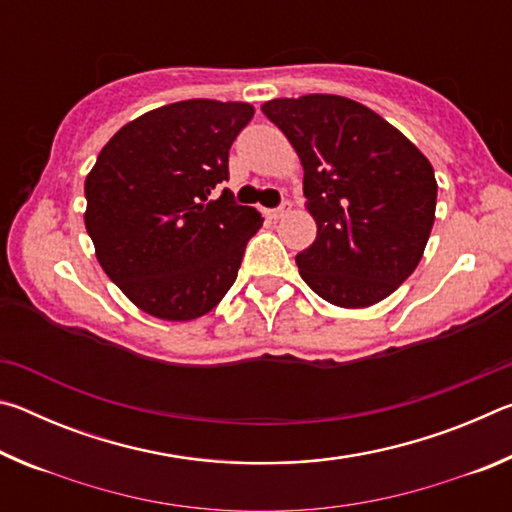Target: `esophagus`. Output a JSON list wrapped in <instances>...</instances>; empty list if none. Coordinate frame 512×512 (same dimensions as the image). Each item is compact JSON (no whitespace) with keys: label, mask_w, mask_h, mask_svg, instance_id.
Masks as SVG:
<instances>
[{"label":"esophagus","mask_w":512,"mask_h":512,"mask_svg":"<svg viewBox=\"0 0 512 512\" xmlns=\"http://www.w3.org/2000/svg\"><path fill=\"white\" fill-rule=\"evenodd\" d=\"M291 210V203L289 201H282L280 205L275 207V210H268V219H282L284 214Z\"/></svg>","instance_id":"34e87169"}]
</instances>
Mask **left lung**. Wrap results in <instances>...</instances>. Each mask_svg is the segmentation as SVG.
<instances>
[{
	"label": "left lung",
	"instance_id": "8db88e82",
	"mask_svg": "<svg viewBox=\"0 0 512 512\" xmlns=\"http://www.w3.org/2000/svg\"><path fill=\"white\" fill-rule=\"evenodd\" d=\"M264 115L305 169L316 239L296 255L302 280L339 307H370L420 264L436 219L429 160L395 126L336 94L273 99Z\"/></svg>",
	"mask_w": 512,
	"mask_h": 512
}]
</instances>
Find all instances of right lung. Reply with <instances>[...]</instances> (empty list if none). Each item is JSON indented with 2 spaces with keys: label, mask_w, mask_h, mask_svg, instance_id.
Here are the masks:
<instances>
[{
  "label": "right lung",
  "mask_w": 512,
  "mask_h": 512,
  "mask_svg": "<svg viewBox=\"0 0 512 512\" xmlns=\"http://www.w3.org/2000/svg\"><path fill=\"white\" fill-rule=\"evenodd\" d=\"M255 108L189 99L155 108L112 135L85 178V228L103 271L146 314L192 320L237 280L255 207L228 189V155Z\"/></svg>",
  "instance_id": "add662e5"
}]
</instances>
